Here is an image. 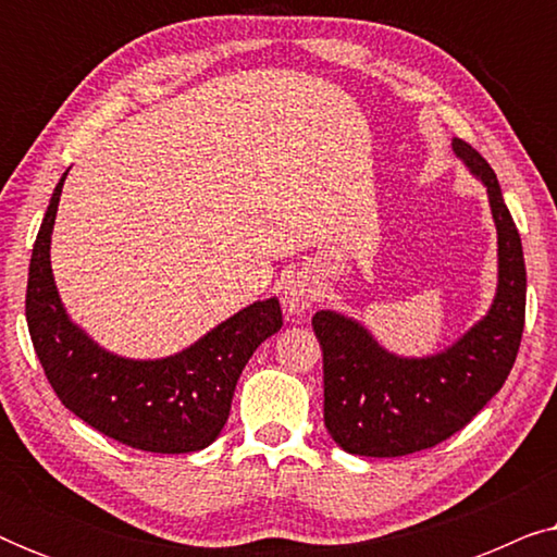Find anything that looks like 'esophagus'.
I'll return each instance as SVG.
<instances>
[{"label": "esophagus", "instance_id": "esophagus-1", "mask_svg": "<svg viewBox=\"0 0 557 557\" xmlns=\"http://www.w3.org/2000/svg\"><path fill=\"white\" fill-rule=\"evenodd\" d=\"M281 294H284V307L288 314L299 317L317 301V281L307 271H296L292 276H286L284 292Z\"/></svg>", "mask_w": 557, "mask_h": 557}]
</instances>
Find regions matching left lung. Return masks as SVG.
Here are the masks:
<instances>
[{
    "label": "left lung",
    "instance_id": "8db88e82",
    "mask_svg": "<svg viewBox=\"0 0 557 557\" xmlns=\"http://www.w3.org/2000/svg\"><path fill=\"white\" fill-rule=\"evenodd\" d=\"M454 151L486 185L499 243V284L492 309L463 337L433 357H398L337 311L311 319L324 355V425L357 456H406L461 431L505 385L524 330L522 240L509 215L497 174L471 147Z\"/></svg>",
    "mask_w": 557,
    "mask_h": 557
}]
</instances>
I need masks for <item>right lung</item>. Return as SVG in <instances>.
Wrapping results in <instances>:
<instances>
[{
  "mask_svg": "<svg viewBox=\"0 0 557 557\" xmlns=\"http://www.w3.org/2000/svg\"><path fill=\"white\" fill-rule=\"evenodd\" d=\"M58 182L29 258L25 314L33 347L60 403L90 429L151 454L210 446L231 416L250 355L284 324L278 299L256 301L193 347L164 360H126L67 319L50 269V235L63 193Z\"/></svg>",
  "mask_w": 557,
  "mask_h": 557,
  "instance_id": "add662e5",
  "label": "right lung"
}]
</instances>
